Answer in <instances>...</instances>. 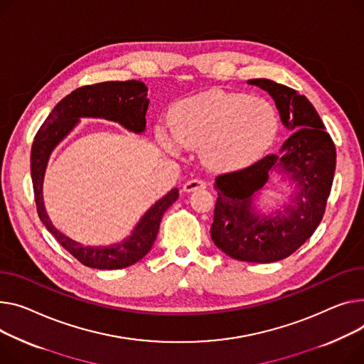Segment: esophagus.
Here are the masks:
<instances>
[{
	"label": "esophagus",
	"instance_id": "1",
	"mask_svg": "<svg viewBox=\"0 0 364 364\" xmlns=\"http://www.w3.org/2000/svg\"><path fill=\"white\" fill-rule=\"evenodd\" d=\"M199 188H206V183L203 180H199V178H191V180L186 181L184 186H183V190L187 191V193L199 190Z\"/></svg>",
	"mask_w": 364,
	"mask_h": 364
}]
</instances>
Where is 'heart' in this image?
<instances>
[{"mask_svg": "<svg viewBox=\"0 0 364 364\" xmlns=\"http://www.w3.org/2000/svg\"><path fill=\"white\" fill-rule=\"evenodd\" d=\"M278 129L274 107L240 93L210 92L181 102L173 115V132L187 148H202L203 161L218 169L237 168L269 146ZM159 140L169 151L177 141L165 130Z\"/></svg>", "mask_w": 364, "mask_h": 364, "instance_id": "1", "label": "heart"}]
</instances>
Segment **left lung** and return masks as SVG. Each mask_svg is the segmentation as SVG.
<instances>
[{"instance_id":"1","label":"left lung","mask_w":364,"mask_h":364,"mask_svg":"<svg viewBox=\"0 0 364 364\" xmlns=\"http://www.w3.org/2000/svg\"><path fill=\"white\" fill-rule=\"evenodd\" d=\"M247 83L272 96L282 124L293 134L277 154L215 178L218 199L210 237L216 247L232 259L271 263L293 255L321 224L333 181L336 152L323 121L304 95L268 79ZM275 167L296 181L298 193L284 213L256 215L251 206L254 191Z\"/></svg>"}]
</instances>
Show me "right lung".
<instances>
[{"label": "right lung", "instance_id": "1", "mask_svg": "<svg viewBox=\"0 0 364 364\" xmlns=\"http://www.w3.org/2000/svg\"><path fill=\"white\" fill-rule=\"evenodd\" d=\"M149 107L148 87L137 80L102 82L82 86L61 100L46 117L38 130L31 154V174L36 210L42 224L58 243L80 263L95 269H121L139 262L146 255L156 238L164 212L178 199V190L173 188L158 200L133 230L132 235L117 246L86 247L61 234L48 218L42 200V181L48 158L57 144L77 124L80 117H100L117 121L121 126L141 133L146 127Z\"/></svg>", "mask_w": 364, "mask_h": 364}]
</instances>
